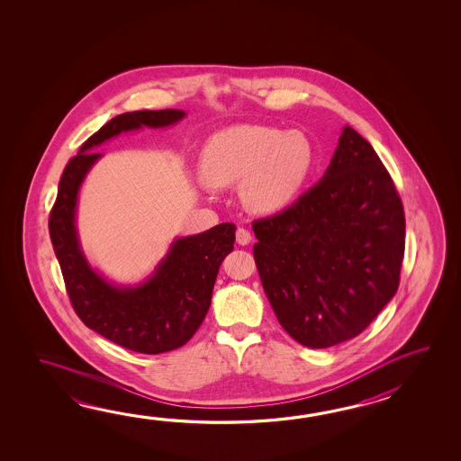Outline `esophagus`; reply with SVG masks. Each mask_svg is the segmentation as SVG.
<instances>
[{
    "label": "esophagus",
    "mask_w": 461,
    "mask_h": 461,
    "mask_svg": "<svg viewBox=\"0 0 461 461\" xmlns=\"http://www.w3.org/2000/svg\"><path fill=\"white\" fill-rule=\"evenodd\" d=\"M235 239H237V244L239 245H249L252 240V234L244 227H239L237 232H235Z\"/></svg>",
    "instance_id": "obj_1"
}]
</instances>
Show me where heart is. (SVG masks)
<instances>
[{"label": "heart", "mask_w": 461, "mask_h": 461, "mask_svg": "<svg viewBox=\"0 0 461 461\" xmlns=\"http://www.w3.org/2000/svg\"><path fill=\"white\" fill-rule=\"evenodd\" d=\"M314 167V148L300 131L237 125L209 140L201 175L211 187L242 180V201L255 212H275L300 194Z\"/></svg>", "instance_id": "obj_1"}]
</instances>
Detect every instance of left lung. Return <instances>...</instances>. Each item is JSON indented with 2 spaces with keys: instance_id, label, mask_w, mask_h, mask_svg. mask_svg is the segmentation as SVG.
<instances>
[{
  "instance_id": "left-lung-1",
  "label": "left lung",
  "mask_w": 461,
  "mask_h": 461,
  "mask_svg": "<svg viewBox=\"0 0 461 461\" xmlns=\"http://www.w3.org/2000/svg\"><path fill=\"white\" fill-rule=\"evenodd\" d=\"M252 227L265 294L285 331L306 348L363 333L399 288L401 197L369 141L348 125L318 185Z\"/></svg>"
}]
</instances>
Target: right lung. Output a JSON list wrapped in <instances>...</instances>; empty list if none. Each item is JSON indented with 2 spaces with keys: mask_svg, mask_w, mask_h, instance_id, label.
<instances>
[{
  "mask_svg": "<svg viewBox=\"0 0 461 461\" xmlns=\"http://www.w3.org/2000/svg\"><path fill=\"white\" fill-rule=\"evenodd\" d=\"M185 117L183 110L167 108L112 118L68 163L50 211V240L76 313L87 328L135 353H167L196 333L211 306L219 267L234 249L235 226L224 222L201 234L179 237L145 282L120 286L94 270L80 249L78 189L102 158L94 148L123 131L169 127Z\"/></svg>",
  "mask_w": 461,
  "mask_h": 461,
  "instance_id": "add662e5",
  "label": "right lung"
}]
</instances>
